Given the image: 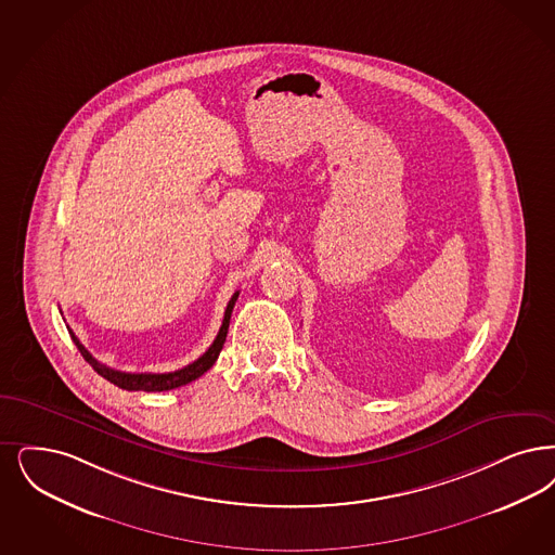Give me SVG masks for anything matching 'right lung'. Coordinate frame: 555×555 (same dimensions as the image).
I'll return each instance as SVG.
<instances>
[{
	"label": "right lung",
	"mask_w": 555,
	"mask_h": 555,
	"mask_svg": "<svg viewBox=\"0 0 555 555\" xmlns=\"http://www.w3.org/2000/svg\"><path fill=\"white\" fill-rule=\"evenodd\" d=\"M237 297H240V291H235V293H233V297H231V301L227 304L224 318H222L221 331L217 334L215 343L208 347V351H206L204 356L198 357L194 363H190V365L181 367L178 372H169V374H130V372H117V370H112V367H107V365L99 363L94 357L90 356L89 351L85 349V345L78 340V336L72 333L69 328H67V331H69V336H72L74 345L78 347L80 356L85 357V359L89 361L90 365H92V370H94L99 376L109 379L112 384L119 386V388H124V390L163 392V390H173V388L185 386V384H190V382L198 379L202 374H206V372L215 365V361L219 359V353H221L222 345H224L227 331H229V320H231V311L235 308Z\"/></svg>",
	"instance_id": "right-lung-1"
}]
</instances>
